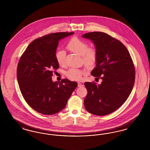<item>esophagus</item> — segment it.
Listing matches in <instances>:
<instances>
[{
    "label": "esophagus",
    "instance_id": "esophagus-1",
    "mask_svg": "<svg viewBox=\"0 0 150 150\" xmlns=\"http://www.w3.org/2000/svg\"><path fill=\"white\" fill-rule=\"evenodd\" d=\"M78 86L79 87H81V86H83V85L81 83H78Z\"/></svg>",
    "mask_w": 150,
    "mask_h": 150
}]
</instances>
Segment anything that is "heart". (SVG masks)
Masks as SVG:
<instances>
[{
  "instance_id": "b5f03b06",
  "label": "heart",
  "mask_w": 150,
  "mask_h": 150,
  "mask_svg": "<svg viewBox=\"0 0 150 150\" xmlns=\"http://www.w3.org/2000/svg\"><path fill=\"white\" fill-rule=\"evenodd\" d=\"M86 41L74 36L69 40L66 45L68 50L83 57V61L86 67H91L96 64L97 58V52L96 48H88ZM65 53L64 50H59L56 54V59L59 65L64 64ZM86 71L76 69H71L66 72L68 78L74 80H80Z\"/></svg>"
}]
</instances>
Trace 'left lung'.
Wrapping results in <instances>:
<instances>
[{
	"label": "left lung",
	"instance_id": "left-lung-1",
	"mask_svg": "<svg viewBox=\"0 0 150 150\" xmlns=\"http://www.w3.org/2000/svg\"><path fill=\"white\" fill-rule=\"evenodd\" d=\"M89 39L97 52L93 76L102 80L100 84L86 82L88 93L84 99L87 111L98 116L112 113L128 99L135 81V69L128 50L119 40L102 32H91Z\"/></svg>",
	"mask_w": 150,
	"mask_h": 150
}]
</instances>
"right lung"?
<instances>
[{"instance_id": "1", "label": "right lung", "mask_w": 150, "mask_h": 150, "mask_svg": "<svg viewBox=\"0 0 150 150\" xmlns=\"http://www.w3.org/2000/svg\"><path fill=\"white\" fill-rule=\"evenodd\" d=\"M74 33H52L30 43L20 57L17 78L23 98L30 107L44 115H53L64 108L77 87L76 81L52 80L59 64L56 52L59 41Z\"/></svg>"}]
</instances>
